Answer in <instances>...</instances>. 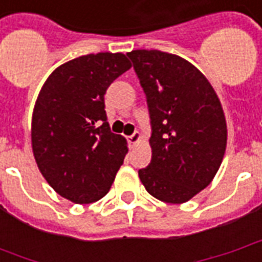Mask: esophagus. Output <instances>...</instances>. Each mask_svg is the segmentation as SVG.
<instances>
[{
	"label": "esophagus",
	"mask_w": 262,
	"mask_h": 262,
	"mask_svg": "<svg viewBox=\"0 0 262 262\" xmlns=\"http://www.w3.org/2000/svg\"><path fill=\"white\" fill-rule=\"evenodd\" d=\"M140 142V133L139 132H135L132 136L127 137V143L130 144V146H133V144H136V143Z\"/></svg>",
	"instance_id": "obj_1"
}]
</instances>
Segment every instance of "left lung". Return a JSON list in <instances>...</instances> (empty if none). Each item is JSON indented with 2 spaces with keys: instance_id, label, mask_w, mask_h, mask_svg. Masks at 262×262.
I'll use <instances>...</instances> for the list:
<instances>
[{
  "instance_id": "left-lung-1",
  "label": "left lung",
  "mask_w": 262,
  "mask_h": 262,
  "mask_svg": "<svg viewBox=\"0 0 262 262\" xmlns=\"http://www.w3.org/2000/svg\"><path fill=\"white\" fill-rule=\"evenodd\" d=\"M146 94L151 161L139 170L150 195L184 203L208 187L226 151L227 126L208 78L188 60L160 50L127 53Z\"/></svg>"
}]
</instances>
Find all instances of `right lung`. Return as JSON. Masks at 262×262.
Returning <instances> with one entry per match:
<instances>
[{"label": "right lung", "instance_id": "1", "mask_svg": "<svg viewBox=\"0 0 262 262\" xmlns=\"http://www.w3.org/2000/svg\"><path fill=\"white\" fill-rule=\"evenodd\" d=\"M132 64L123 53L85 54L49 75L32 115V150L39 171L71 202L108 193L127 143L109 129L105 92Z\"/></svg>", "mask_w": 262, "mask_h": 262}]
</instances>
